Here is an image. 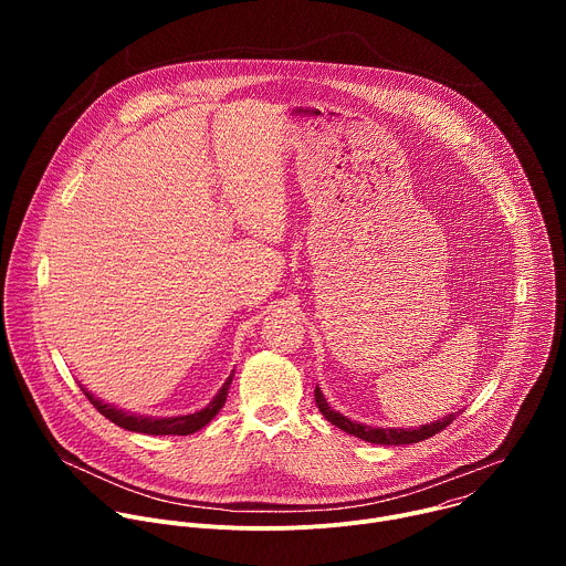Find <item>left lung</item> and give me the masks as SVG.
<instances>
[{"mask_svg":"<svg viewBox=\"0 0 566 566\" xmlns=\"http://www.w3.org/2000/svg\"><path fill=\"white\" fill-rule=\"evenodd\" d=\"M315 402L317 408L322 412V417H325L329 423H334L336 428L345 430L347 434H354L363 441H369V443H376V446H408V443H419V441H426L434 434H439L441 430H446L457 417L459 412H452L434 423H428V426H421V428H371V426H365V423H356V421H349L347 417H343L340 412H334L329 408V402L325 398V394L319 391V387H315Z\"/></svg>","mask_w":566,"mask_h":566,"instance_id":"1","label":"left lung"}]
</instances>
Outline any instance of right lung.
Here are the masks:
<instances>
[{
    "label": "right lung",
    "instance_id": "obj_1",
    "mask_svg": "<svg viewBox=\"0 0 566 566\" xmlns=\"http://www.w3.org/2000/svg\"><path fill=\"white\" fill-rule=\"evenodd\" d=\"M232 376L234 371L226 378V382L221 385V389L217 391V396L208 402V406L195 415H186V417H138V415H132V412H125V410H118L114 406H109V402H103L98 400L92 391H87L85 387H80L85 391V396L92 400V406L103 415L107 417L112 423H116L118 428H125L129 432H140V434H179V437H186V434H192L197 430H201L203 426H208L217 412L223 408L226 402V396H228V387L232 382Z\"/></svg>",
    "mask_w": 566,
    "mask_h": 566
}]
</instances>
